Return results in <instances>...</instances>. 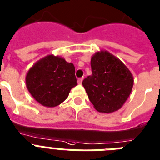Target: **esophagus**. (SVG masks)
I'll use <instances>...</instances> for the list:
<instances>
[{"label": "esophagus", "instance_id": "esophagus-1", "mask_svg": "<svg viewBox=\"0 0 160 160\" xmlns=\"http://www.w3.org/2000/svg\"><path fill=\"white\" fill-rule=\"evenodd\" d=\"M82 80H83V78H79L77 80V82L79 84H81V83H82Z\"/></svg>", "mask_w": 160, "mask_h": 160}]
</instances>
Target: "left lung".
I'll return each mask as SVG.
<instances>
[{
  "label": "left lung",
  "mask_w": 160,
  "mask_h": 160,
  "mask_svg": "<svg viewBox=\"0 0 160 160\" xmlns=\"http://www.w3.org/2000/svg\"><path fill=\"white\" fill-rule=\"evenodd\" d=\"M91 69L92 75L82 84L95 109L102 113L120 109L133 86L128 68L109 52L100 51L92 55Z\"/></svg>",
  "instance_id": "left-lung-1"
}]
</instances>
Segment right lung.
<instances>
[{
	"instance_id": "right-lung-1",
	"label": "right lung",
	"mask_w": 160,
	"mask_h": 160,
	"mask_svg": "<svg viewBox=\"0 0 160 160\" xmlns=\"http://www.w3.org/2000/svg\"><path fill=\"white\" fill-rule=\"evenodd\" d=\"M32 96L44 107L58 106L77 85L73 63L58 56L48 55L37 62L26 76Z\"/></svg>"
}]
</instances>
